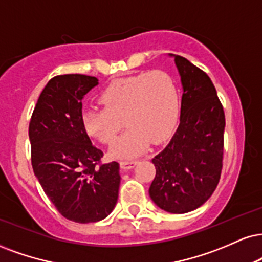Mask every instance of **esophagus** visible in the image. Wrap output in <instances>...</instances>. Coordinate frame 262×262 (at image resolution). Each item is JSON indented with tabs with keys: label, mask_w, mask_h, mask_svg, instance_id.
<instances>
[{
	"label": "esophagus",
	"mask_w": 262,
	"mask_h": 262,
	"mask_svg": "<svg viewBox=\"0 0 262 262\" xmlns=\"http://www.w3.org/2000/svg\"><path fill=\"white\" fill-rule=\"evenodd\" d=\"M137 163L138 161H135V160H123V161L119 162V165H121V168L123 171H128V169L133 168Z\"/></svg>",
	"instance_id": "34e87169"
}]
</instances>
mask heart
<instances>
[{
  "label": "heart",
  "instance_id": "1",
  "mask_svg": "<svg viewBox=\"0 0 262 262\" xmlns=\"http://www.w3.org/2000/svg\"><path fill=\"white\" fill-rule=\"evenodd\" d=\"M103 108L83 112L85 132L110 145L123 128L129 130L111 147L115 159H130L160 143L171 133L178 115V90L172 75L161 69L140 73L110 84L100 95Z\"/></svg>",
  "mask_w": 262,
  "mask_h": 262
}]
</instances>
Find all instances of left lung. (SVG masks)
Returning a JSON list of instances; mask_svg holds the SVG:
<instances>
[{
    "label": "left lung",
    "instance_id": "8db88e82",
    "mask_svg": "<svg viewBox=\"0 0 262 262\" xmlns=\"http://www.w3.org/2000/svg\"><path fill=\"white\" fill-rule=\"evenodd\" d=\"M183 86L179 125L171 141L152 159L156 176L151 200L171 213L200 207L220 182L223 160L225 112L210 77L178 55Z\"/></svg>",
    "mask_w": 262,
    "mask_h": 262
}]
</instances>
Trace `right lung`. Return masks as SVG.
I'll list each match as a JSON object with an SVG mask.
<instances>
[{
    "label": "right lung",
    "instance_id": "obj_1",
    "mask_svg": "<svg viewBox=\"0 0 262 262\" xmlns=\"http://www.w3.org/2000/svg\"><path fill=\"white\" fill-rule=\"evenodd\" d=\"M95 77H53L40 94L29 123L31 165L37 181L63 217L78 223L103 220L115 209L121 183L119 163H101L81 115Z\"/></svg>",
    "mask_w": 262,
    "mask_h": 262
}]
</instances>
